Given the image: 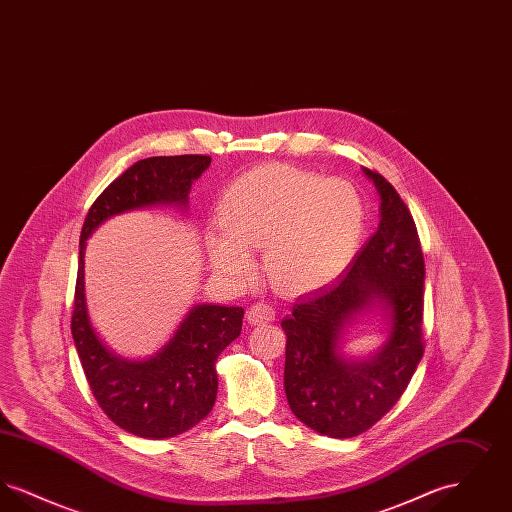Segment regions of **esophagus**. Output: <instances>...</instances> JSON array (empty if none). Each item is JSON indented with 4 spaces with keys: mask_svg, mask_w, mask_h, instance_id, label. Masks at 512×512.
<instances>
[{
    "mask_svg": "<svg viewBox=\"0 0 512 512\" xmlns=\"http://www.w3.org/2000/svg\"><path fill=\"white\" fill-rule=\"evenodd\" d=\"M274 320V309L268 303H255L247 309V322L249 324H267Z\"/></svg>",
    "mask_w": 512,
    "mask_h": 512,
    "instance_id": "esophagus-1",
    "label": "esophagus"
}]
</instances>
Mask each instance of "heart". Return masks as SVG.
Segmentation results:
<instances>
[{
  "label": "heart",
  "instance_id": "1",
  "mask_svg": "<svg viewBox=\"0 0 512 512\" xmlns=\"http://www.w3.org/2000/svg\"><path fill=\"white\" fill-rule=\"evenodd\" d=\"M219 228L207 234V255L220 278L247 286L265 247L272 284L309 293L334 282L355 259L366 228L359 190L341 178L272 163L236 178L217 207Z\"/></svg>",
  "mask_w": 512,
  "mask_h": 512
}]
</instances>
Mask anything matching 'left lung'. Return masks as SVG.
Here are the masks:
<instances>
[{
    "instance_id": "obj_1",
    "label": "left lung",
    "mask_w": 512,
    "mask_h": 512,
    "mask_svg": "<svg viewBox=\"0 0 512 512\" xmlns=\"http://www.w3.org/2000/svg\"><path fill=\"white\" fill-rule=\"evenodd\" d=\"M363 172L380 197L378 230L336 282L301 295L282 320L288 405L305 426L338 439L363 434L388 413L424 353L426 272L411 211L382 174ZM372 308L383 313L387 338L372 356L347 358L342 338Z\"/></svg>"
}]
</instances>
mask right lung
<instances>
[{"mask_svg": "<svg viewBox=\"0 0 512 512\" xmlns=\"http://www.w3.org/2000/svg\"><path fill=\"white\" fill-rule=\"evenodd\" d=\"M209 155L149 157L113 180L90 207L78 251V274L71 320L74 345L99 407L122 430L147 439L174 438L211 413L222 349L242 332L244 309L195 305L171 340L147 359H126L103 343L86 305V240L105 220L147 207L188 209L195 180L209 169Z\"/></svg>", "mask_w": 512, "mask_h": 512, "instance_id": "right-lung-1", "label": "right lung"}]
</instances>
